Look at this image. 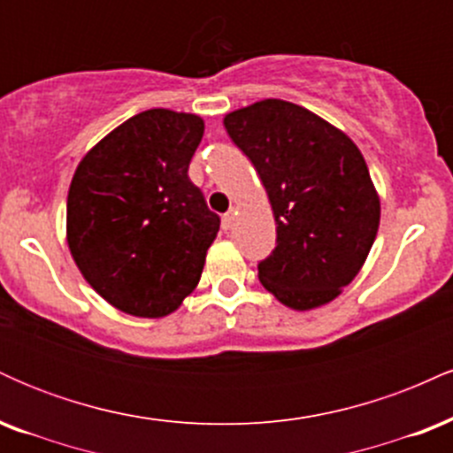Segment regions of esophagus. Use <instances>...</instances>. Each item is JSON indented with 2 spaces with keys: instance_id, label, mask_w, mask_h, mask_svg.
<instances>
[{
  "instance_id": "esophagus-1",
  "label": "esophagus",
  "mask_w": 453,
  "mask_h": 453,
  "mask_svg": "<svg viewBox=\"0 0 453 453\" xmlns=\"http://www.w3.org/2000/svg\"><path fill=\"white\" fill-rule=\"evenodd\" d=\"M232 221H234V212H232V211L226 212V215L221 217V227H223V230H230Z\"/></svg>"
}]
</instances>
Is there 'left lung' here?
<instances>
[{
  "label": "left lung",
  "instance_id": "1",
  "mask_svg": "<svg viewBox=\"0 0 453 453\" xmlns=\"http://www.w3.org/2000/svg\"><path fill=\"white\" fill-rule=\"evenodd\" d=\"M274 212L277 247L257 264L264 288L296 311L327 304L360 273L379 230V196L360 149L298 104L262 100L226 114Z\"/></svg>",
  "mask_w": 453,
  "mask_h": 453
}]
</instances>
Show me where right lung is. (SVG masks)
<instances>
[{
  "label": "right lung",
  "instance_id": "add662e5",
  "mask_svg": "<svg viewBox=\"0 0 453 453\" xmlns=\"http://www.w3.org/2000/svg\"><path fill=\"white\" fill-rule=\"evenodd\" d=\"M202 134L197 114L153 108L78 164L67 244L87 283L123 313L170 315L200 280L221 223L187 174Z\"/></svg>",
  "mask_w": 453,
  "mask_h": 453
}]
</instances>
